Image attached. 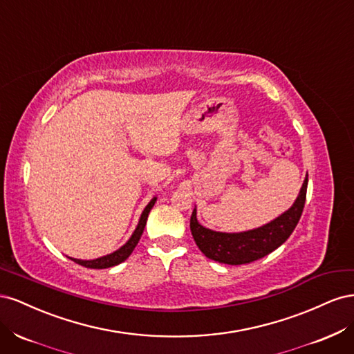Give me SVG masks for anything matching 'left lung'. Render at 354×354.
<instances>
[{
	"mask_svg": "<svg viewBox=\"0 0 354 354\" xmlns=\"http://www.w3.org/2000/svg\"><path fill=\"white\" fill-rule=\"evenodd\" d=\"M308 177L299 189V194L292 203V207L279 217L261 227L239 233L216 232L203 227L196 218V207L190 217V232L198 248L208 259L223 264H246L263 259L267 254L273 252L291 236L295 226L303 214L306 203Z\"/></svg>",
	"mask_w": 354,
	"mask_h": 354,
	"instance_id": "1",
	"label": "left lung"
}]
</instances>
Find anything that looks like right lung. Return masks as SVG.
Here are the masks:
<instances>
[{"label":"right lung","mask_w":354,"mask_h":354,"mask_svg":"<svg viewBox=\"0 0 354 354\" xmlns=\"http://www.w3.org/2000/svg\"><path fill=\"white\" fill-rule=\"evenodd\" d=\"M155 202H156V196L152 198L151 202L147 203L146 208H145L143 212H142L140 220H138V224H137L136 230H134L133 234H131V238L128 239V241L121 246L120 250L113 251L112 254L99 257V259H95V260H78V259H71V257H69V259H71L72 261H75V263H78V264L84 266V267H88V269H108V267H113V266H116V264H120V263L125 261V260L128 259V257L131 255V252L134 251V248H136V245L138 243V241H140L142 233H143L145 226H146V221H147V216H149V212H151L152 207L155 205Z\"/></svg>","instance_id":"right-lung-1"}]
</instances>
